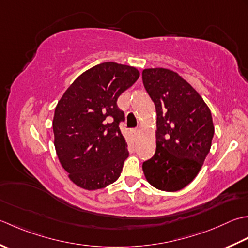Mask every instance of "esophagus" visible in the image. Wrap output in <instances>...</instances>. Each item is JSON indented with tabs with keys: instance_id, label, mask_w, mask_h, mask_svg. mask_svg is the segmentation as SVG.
<instances>
[{
	"instance_id": "1",
	"label": "esophagus",
	"mask_w": 248,
	"mask_h": 248,
	"mask_svg": "<svg viewBox=\"0 0 248 248\" xmlns=\"http://www.w3.org/2000/svg\"><path fill=\"white\" fill-rule=\"evenodd\" d=\"M131 134H133V136H134L135 139H136V137H137L138 134H139V130L138 129H133V130H131Z\"/></svg>"
}]
</instances>
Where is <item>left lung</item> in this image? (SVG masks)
I'll return each mask as SVG.
<instances>
[{
  "instance_id": "1",
  "label": "left lung",
  "mask_w": 248,
  "mask_h": 248,
  "mask_svg": "<svg viewBox=\"0 0 248 248\" xmlns=\"http://www.w3.org/2000/svg\"><path fill=\"white\" fill-rule=\"evenodd\" d=\"M144 89L156 109V151L142 165L155 188L176 191L199 173L209 154L214 125L198 92L173 70L143 69Z\"/></svg>"
}]
</instances>
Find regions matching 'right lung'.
<instances>
[{
  "label": "right lung",
  "instance_id": "1",
  "mask_svg": "<svg viewBox=\"0 0 248 248\" xmlns=\"http://www.w3.org/2000/svg\"><path fill=\"white\" fill-rule=\"evenodd\" d=\"M139 76L133 66L105 62L80 75L59 100L52 122L55 151L79 187L104 188L122 172L128 151L117 100Z\"/></svg>",
  "mask_w": 248,
  "mask_h": 248
}]
</instances>
